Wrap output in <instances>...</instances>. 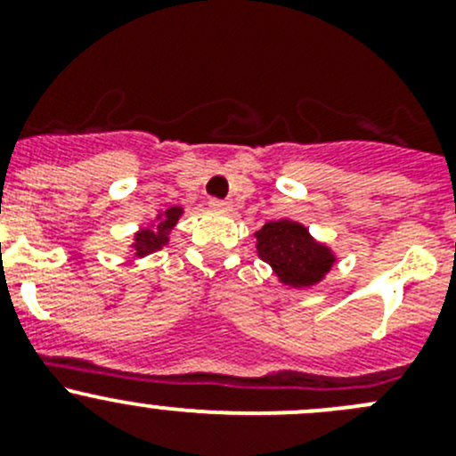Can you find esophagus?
Returning a JSON list of instances; mask_svg holds the SVG:
<instances>
[{"label": "esophagus", "instance_id": "obj_1", "mask_svg": "<svg viewBox=\"0 0 456 456\" xmlns=\"http://www.w3.org/2000/svg\"><path fill=\"white\" fill-rule=\"evenodd\" d=\"M230 201H224V200H210V208L215 210H230Z\"/></svg>", "mask_w": 456, "mask_h": 456}]
</instances>
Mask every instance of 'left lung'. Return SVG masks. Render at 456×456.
I'll return each mask as SVG.
<instances>
[{"label":"left lung","instance_id":"8db88e82","mask_svg":"<svg viewBox=\"0 0 456 456\" xmlns=\"http://www.w3.org/2000/svg\"><path fill=\"white\" fill-rule=\"evenodd\" d=\"M255 237L256 255L270 264L283 286H314L330 273L337 261L326 243H319L308 228L290 219L264 224Z\"/></svg>","mask_w":456,"mask_h":456}]
</instances>
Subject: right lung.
<instances>
[{
    "label": "right lung",
    "instance_id": "1",
    "mask_svg": "<svg viewBox=\"0 0 456 456\" xmlns=\"http://www.w3.org/2000/svg\"><path fill=\"white\" fill-rule=\"evenodd\" d=\"M183 215L182 206H173V208L164 210V213L157 215V224L155 226H148V228H139L134 232V241H133V250L134 256H146L151 252L161 250V248L168 243L170 237V230L175 228V224L179 222V217Z\"/></svg>",
    "mask_w": 456,
    "mask_h": 456
}]
</instances>
